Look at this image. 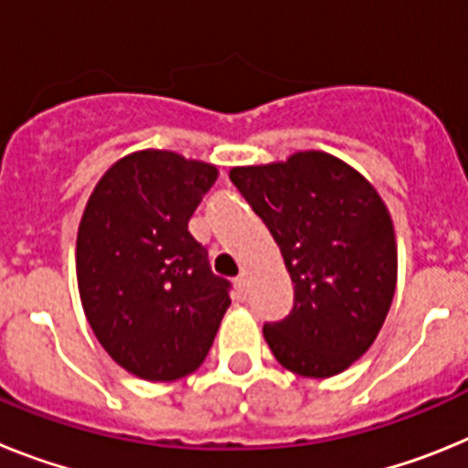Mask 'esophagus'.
I'll return each mask as SVG.
<instances>
[{
	"label": "esophagus",
	"mask_w": 468,
	"mask_h": 468,
	"mask_svg": "<svg viewBox=\"0 0 468 468\" xmlns=\"http://www.w3.org/2000/svg\"><path fill=\"white\" fill-rule=\"evenodd\" d=\"M234 285H237V292H239V297H241V300H246V276L243 274H239L237 279H234Z\"/></svg>",
	"instance_id": "1"
}]
</instances>
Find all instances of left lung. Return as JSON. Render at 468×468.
<instances>
[{
	"label": "left lung",
	"instance_id": "1",
	"mask_svg": "<svg viewBox=\"0 0 468 468\" xmlns=\"http://www.w3.org/2000/svg\"><path fill=\"white\" fill-rule=\"evenodd\" d=\"M229 180L279 243L295 283L264 340L302 378H333L378 337L396 291V239L375 187L325 152L231 168Z\"/></svg>",
	"mask_w": 468,
	"mask_h": 468
}]
</instances>
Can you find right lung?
I'll use <instances>...</instances> for the list:
<instances>
[{
  "label": "right lung",
  "mask_w": 468,
  "mask_h": 468,
  "mask_svg": "<svg viewBox=\"0 0 468 468\" xmlns=\"http://www.w3.org/2000/svg\"><path fill=\"white\" fill-rule=\"evenodd\" d=\"M218 168L176 152L123 156L95 185L77 237V281L95 337L150 382L194 373L229 307L189 218Z\"/></svg>",
  "instance_id": "add662e5"
}]
</instances>
